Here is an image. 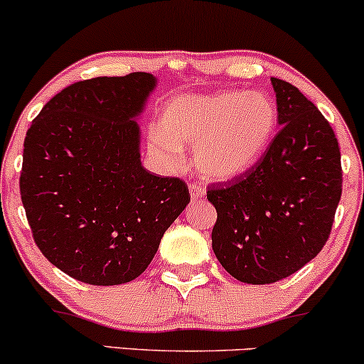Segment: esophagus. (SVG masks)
Instances as JSON below:
<instances>
[{
  "label": "esophagus",
  "instance_id": "1",
  "mask_svg": "<svg viewBox=\"0 0 364 364\" xmlns=\"http://www.w3.org/2000/svg\"><path fill=\"white\" fill-rule=\"evenodd\" d=\"M190 193L193 200H202L205 196V188L200 183H190Z\"/></svg>",
  "mask_w": 364,
  "mask_h": 364
}]
</instances>
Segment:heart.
<instances>
[{
	"label": "heart",
	"mask_w": 364,
	"mask_h": 364,
	"mask_svg": "<svg viewBox=\"0 0 364 364\" xmlns=\"http://www.w3.org/2000/svg\"><path fill=\"white\" fill-rule=\"evenodd\" d=\"M275 127L277 106L263 92L178 95L164 106L161 127L150 129L149 147L166 164L181 166V145H193V162L200 173L229 179L262 157Z\"/></svg>",
	"instance_id": "1"
}]
</instances>
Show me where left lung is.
I'll return each mask as SVG.
<instances>
[{"instance_id":"left-lung-1","label":"left lung","mask_w":364,"mask_h":364,"mask_svg":"<svg viewBox=\"0 0 364 364\" xmlns=\"http://www.w3.org/2000/svg\"><path fill=\"white\" fill-rule=\"evenodd\" d=\"M270 80L281 129L252 168L207 188L217 210L212 250L246 284L277 282L313 260L342 195L341 149L330 123L294 85Z\"/></svg>"}]
</instances>
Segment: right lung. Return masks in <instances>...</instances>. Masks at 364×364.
Instances as JSON below:
<instances>
[{
	"label": "right lung",
	"mask_w": 364,
	"mask_h": 364,
	"mask_svg": "<svg viewBox=\"0 0 364 364\" xmlns=\"http://www.w3.org/2000/svg\"><path fill=\"white\" fill-rule=\"evenodd\" d=\"M150 73L75 82L43 107L23 141L20 196L37 248L92 286L136 279L190 203L186 183L140 162L135 116Z\"/></svg>",
	"instance_id": "1"
}]
</instances>
